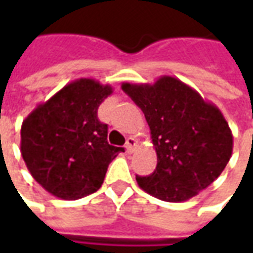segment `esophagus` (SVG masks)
<instances>
[{"label":"esophagus","instance_id":"esophagus-1","mask_svg":"<svg viewBox=\"0 0 253 253\" xmlns=\"http://www.w3.org/2000/svg\"><path fill=\"white\" fill-rule=\"evenodd\" d=\"M138 146V142L135 138H128L126 141V145H125V148H126L127 153H134L135 152V149Z\"/></svg>","mask_w":253,"mask_h":253}]
</instances>
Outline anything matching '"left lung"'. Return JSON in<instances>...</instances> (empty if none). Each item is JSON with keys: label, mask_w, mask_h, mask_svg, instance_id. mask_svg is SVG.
<instances>
[{"label": "left lung", "mask_w": 253, "mask_h": 253, "mask_svg": "<svg viewBox=\"0 0 253 253\" xmlns=\"http://www.w3.org/2000/svg\"><path fill=\"white\" fill-rule=\"evenodd\" d=\"M145 114L157 167L137 176L138 186L165 202H184L222 173L232 157L233 135L222 112L195 89L170 76L154 84H122Z\"/></svg>", "instance_id": "1"}]
</instances>
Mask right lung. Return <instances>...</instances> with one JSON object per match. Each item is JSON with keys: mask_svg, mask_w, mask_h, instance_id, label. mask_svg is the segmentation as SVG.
I'll return each instance as SVG.
<instances>
[{"mask_svg": "<svg viewBox=\"0 0 253 253\" xmlns=\"http://www.w3.org/2000/svg\"><path fill=\"white\" fill-rule=\"evenodd\" d=\"M111 85L80 78L39 104L21 125L20 150L32 177L51 195L74 201L99 190L123 148L107 141L97 108Z\"/></svg>", "mask_w": 253, "mask_h": 253, "instance_id": "obj_1", "label": "right lung"}]
</instances>
